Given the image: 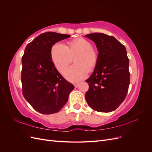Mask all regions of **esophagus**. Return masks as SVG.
Here are the masks:
<instances>
[{"label":"esophagus","instance_id":"obj_1","mask_svg":"<svg viewBox=\"0 0 152 152\" xmlns=\"http://www.w3.org/2000/svg\"><path fill=\"white\" fill-rule=\"evenodd\" d=\"M78 86H79V84H74V86H75V87H77Z\"/></svg>","mask_w":152,"mask_h":152}]
</instances>
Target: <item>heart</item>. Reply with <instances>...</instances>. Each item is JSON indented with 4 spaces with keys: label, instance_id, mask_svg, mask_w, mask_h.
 Instances as JSON below:
<instances>
[{
    "label": "heart",
    "instance_id": "obj_1",
    "mask_svg": "<svg viewBox=\"0 0 152 152\" xmlns=\"http://www.w3.org/2000/svg\"><path fill=\"white\" fill-rule=\"evenodd\" d=\"M93 48L91 42L84 38L70 41L68 46L58 42L52 47L50 58L55 68L62 72L75 56V65L66 69L63 75L67 80L77 82L84 79L88 72L94 70L97 66L98 55Z\"/></svg>",
    "mask_w": 152,
    "mask_h": 152
}]
</instances>
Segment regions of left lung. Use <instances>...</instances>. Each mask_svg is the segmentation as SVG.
Wrapping results in <instances>:
<instances>
[{
	"instance_id": "8db88e82",
	"label": "left lung",
	"mask_w": 152,
	"mask_h": 152,
	"mask_svg": "<svg viewBox=\"0 0 152 152\" xmlns=\"http://www.w3.org/2000/svg\"><path fill=\"white\" fill-rule=\"evenodd\" d=\"M86 37L94 42L99 53L97 66L86 80L89 87L86 100L95 111L112 112L125 99L130 83L126 49L113 36L93 33Z\"/></svg>"
}]
</instances>
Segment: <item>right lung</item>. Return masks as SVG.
Instances as JSON below:
<instances>
[{
    "label": "right lung",
    "instance_id": "obj_1",
    "mask_svg": "<svg viewBox=\"0 0 152 152\" xmlns=\"http://www.w3.org/2000/svg\"><path fill=\"white\" fill-rule=\"evenodd\" d=\"M69 35L48 31L26 45L22 57V93L35 110L42 114L58 112L67 103L74 86L55 68L50 58L53 45Z\"/></svg>",
    "mask_w": 152,
    "mask_h": 152
}]
</instances>
